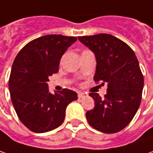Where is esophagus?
Instances as JSON below:
<instances>
[{
	"label": "esophagus",
	"instance_id": "1",
	"mask_svg": "<svg viewBox=\"0 0 153 153\" xmlns=\"http://www.w3.org/2000/svg\"><path fill=\"white\" fill-rule=\"evenodd\" d=\"M88 95H87L86 93L85 92H79L78 93V97H79V98H84L85 97H87Z\"/></svg>",
	"mask_w": 153,
	"mask_h": 153
}]
</instances>
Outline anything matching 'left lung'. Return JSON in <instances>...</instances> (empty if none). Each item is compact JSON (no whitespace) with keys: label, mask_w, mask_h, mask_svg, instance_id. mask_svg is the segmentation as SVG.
Returning a JSON list of instances; mask_svg holds the SVG:
<instances>
[{"label":"left lung","mask_w":153,"mask_h":153,"mask_svg":"<svg viewBox=\"0 0 153 153\" xmlns=\"http://www.w3.org/2000/svg\"><path fill=\"white\" fill-rule=\"evenodd\" d=\"M92 51L97 61L94 80L108 84L102 98L91 93L95 108L86 113L91 126L106 134L119 132L133 119L141 101L144 78L133 50L111 34L78 37Z\"/></svg>","instance_id":"8db88e82"}]
</instances>
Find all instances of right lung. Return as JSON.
Instances as JSON below:
<instances>
[{
	"label": "right lung",
	"mask_w": 153,
	"mask_h": 153,
	"mask_svg": "<svg viewBox=\"0 0 153 153\" xmlns=\"http://www.w3.org/2000/svg\"><path fill=\"white\" fill-rule=\"evenodd\" d=\"M76 37L48 34L30 41L17 55L9 79V91L20 121L31 131L45 133L65 119L68 105L78 99L75 91H49V77L59 70L62 56Z\"/></svg>",
	"instance_id": "add662e5"
}]
</instances>
